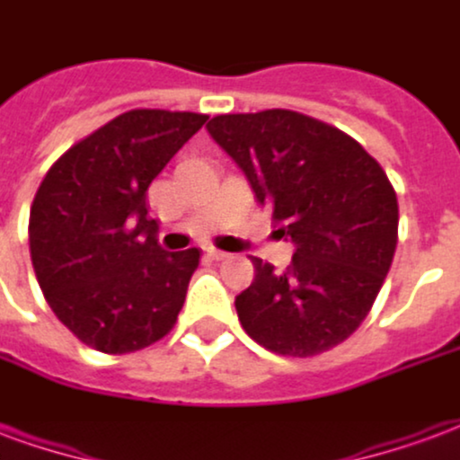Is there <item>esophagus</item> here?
<instances>
[{
  "label": "esophagus",
  "instance_id": "obj_1",
  "mask_svg": "<svg viewBox=\"0 0 460 460\" xmlns=\"http://www.w3.org/2000/svg\"><path fill=\"white\" fill-rule=\"evenodd\" d=\"M204 253H207V259H211V261L229 259V253H224V251H219V249H204Z\"/></svg>",
  "mask_w": 460,
  "mask_h": 460
}]
</instances>
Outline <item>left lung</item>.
Instances as JSON below:
<instances>
[{"label":"left lung","instance_id":"1","mask_svg":"<svg viewBox=\"0 0 460 460\" xmlns=\"http://www.w3.org/2000/svg\"><path fill=\"white\" fill-rule=\"evenodd\" d=\"M207 130L296 246L283 273L251 259L253 283L236 296L241 328L288 357L345 342L394 259L399 207L385 170L349 135L293 111L217 115Z\"/></svg>","mask_w":460,"mask_h":460}]
</instances>
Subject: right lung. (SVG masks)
<instances>
[{
	"label": "right lung",
	"instance_id": "obj_1",
	"mask_svg": "<svg viewBox=\"0 0 460 460\" xmlns=\"http://www.w3.org/2000/svg\"><path fill=\"white\" fill-rule=\"evenodd\" d=\"M204 122L201 113L128 111L66 150L36 191V280L56 318L98 352L128 355L177 323L199 249H162L147 187Z\"/></svg>",
	"mask_w": 460,
	"mask_h": 460
}]
</instances>
